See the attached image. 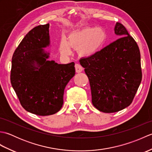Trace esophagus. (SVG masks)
<instances>
[{
  "mask_svg": "<svg viewBox=\"0 0 152 152\" xmlns=\"http://www.w3.org/2000/svg\"><path fill=\"white\" fill-rule=\"evenodd\" d=\"M75 69H76V72L77 73H80V72H81L83 70V68H82V66L81 65H80V64L76 63L75 64Z\"/></svg>",
  "mask_w": 152,
  "mask_h": 152,
  "instance_id": "1",
  "label": "esophagus"
}]
</instances>
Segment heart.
Returning <instances> with one entry per match:
<instances>
[{
    "mask_svg": "<svg viewBox=\"0 0 152 152\" xmlns=\"http://www.w3.org/2000/svg\"><path fill=\"white\" fill-rule=\"evenodd\" d=\"M107 34L101 27H85L74 31L68 36L67 41L62 38L59 44V51L63 56H69L70 48L77 50L80 56L90 57L95 56L104 46Z\"/></svg>",
    "mask_w": 152,
    "mask_h": 152,
    "instance_id": "1",
    "label": "heart"
}]
</instances>
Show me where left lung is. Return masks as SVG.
I'll return each instance as SVG.
<instances>
[{"label": "left lung", "instance_id": "1", "mask_svg": "<svg viewBox=\"0 0 152 152\" xmlns=\"http://www.w3.org/2000/svg\"><path fill=\"white\" fill-rule=\"evenodd\" d=\"M114 31L121 37L95 56L80 60L89 80L93 105L105 113L129 106L142 76L137 42L120 23H116Z\"/></svg>", "mask_w": 152, "mask_h": 152}]
</instances>
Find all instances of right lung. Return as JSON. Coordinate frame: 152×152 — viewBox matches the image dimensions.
Wrapping results in <instances>:
<instances>
[{
    "mask_svg": "<svg viewBox=\"0 0 152 152\" xmlns=\"http://www.w3.org/2000/svg\"><path fill=\"white\" fill-rule=\"evenodd\" d=\"M50 24L31 30L13 54L10 81L21 106L38 115L56 114L63 106L64 90L75 75L74 63L47 61Z\"/></svg>",
    "mask_w": 152,
    "mask_h": 152,
    "instance_id": "add662e5",
    "label": "right lung"
}]
</instances>
